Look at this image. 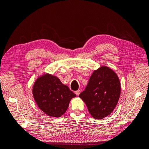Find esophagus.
I'll list each match as a JSON object with an SVG mask.
<instances>
[{
	"instance_id": "34e87169",
	"label": "esophagus",
	"mask_w": 149,
	"mask_h": 149,
	"mask_svg": "<svg viewBox=\"0 0 149 149\" xmlns=\"http://www.w3.org/2000/svg\"><path fill=\"white\" fill-rule=\"evenodd\" d=\"M80 93H81L80 90H77V91H75L76 95V96H79V94H80Z\"/></svg>"
}]
</instances>
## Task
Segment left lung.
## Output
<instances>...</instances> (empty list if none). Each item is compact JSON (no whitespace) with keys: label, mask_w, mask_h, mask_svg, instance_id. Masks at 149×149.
Listing matches in <instances>:
<instances>
[{"label":"left lung","mask_w":149,"mask_h":149,"mask_svg":"<svg viewBox=\"0 0 149 149\" xmlns=\"http://www.w3.org/2000/svg\"><path fill=\"white\" fill-rule=\"evenodd\" d=\"M120 94L118 76L111 69L102 66L94 71L84 91L79 96L95 119H102L113 111Z\"/></svg>","instance_id":"left-lung-1"}]
</instances>
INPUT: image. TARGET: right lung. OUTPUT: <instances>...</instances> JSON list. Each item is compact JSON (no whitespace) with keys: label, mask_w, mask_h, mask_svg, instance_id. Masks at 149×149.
I'll return each mask as SVG.
<instances>
[{"label":"right lung","mask_w":149,"mask_h":149,"mask_svg":"<svg viewBox=\"0 0 149 149\" xmlns=\"http://www.w3.org/2000/svg\"><path fill=\"white\" fill-rule=\"evenodd\" d=\"M33 95L37 104L47 115L59 118L69 106L76 94L63 84L56 76L45 74L38 78L33 88Z\"/></svg>","instance_id":"1"}]
</instances>
